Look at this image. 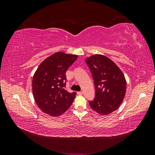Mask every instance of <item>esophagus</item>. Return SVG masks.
Masks as SVG:
<instances>
[{"label": "esophagus", "mask_w": 155, "mask_h": 155, "mask_svg": "<svg viewBox=\"0 0 155 155\" xmlns=\"http://www.w3.org/2000/svg\"><path fill=\"white\" fill-rule=\"evenodd\" d=\"M78 94H79V95H81L83 94V91H80V92H78Z\"/></svg>", "instance_id": "esophagus-1"}]
</instances>
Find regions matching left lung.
I'll use <instances>...</instances> for the list:
<instances>
[{
  "mask_svg": "<svg viewBox=\"0 0 155 155\" xmlns=\"http://www.w3.org/2000/svg\"><path fill=\"white\" fill-rule=\"evenodd\" d=\"M95 87V97L89 101L92 109L101 115L118 109L126 92L124 75L118 67L104 55L96 54L86 59Z\"/></svg>",
  "mask_w": 155,
  "mask_h": 155,
  "instance_id": "1",
  "label": "left lung"
}]
</instances>
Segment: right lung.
<instances>
[{"label":"right lung","instance_id":"1","mask_svg":"<svg viewBox=\"0 0 155 155\" xmlns=\"http://www.w3.org/2000/svg\"><path fill=\"white\" fill-rule=\"evenodd\" d=\"M78 55L58 51L41 63L32 80L34 100L41 110L51 116H58L72 105L76 92H68L66 87V71Z\"/></svg>","mask_w":155,"mask_h":155}]
</instances>
